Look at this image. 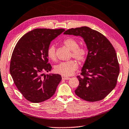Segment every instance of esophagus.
<instances>
[{"mask_svg":"<svg viewBox=\"0 0 129 129\" xmlns=\"http://www.w3.org/2000/svg\"><path fill=\"white\" fill-rule=\"evenodd\" d=\"M62 80H69L70 79V77H66V76H62Z\"/></svg>","mask_w":129,"mask_h":129,"instance_id":"esophagus-1","label":"esophagus"}]
</instances>
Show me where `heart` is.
<instances>
[{
    "instance_id": "1",
    "label": "heart",
    "mask_w": 129,
    "mask_h": 129,
    "mask_svg": "<svg viewBox=\"0 0 129 129\" xmlns=\"http://www.w3.org/2000/svg\"><path fill=\"white\" fill-rule=\"evenodd\" d=\"M64 45L71 51V56L79 61H83L86 59L87 52L85 48L80 47L78 41L73 38H67L63 42ZM47 56L52 61L57 60L56 48L54 45L50 46L47 51ZM78 63L75 61L71 60L60 63L54 67L55 73L64 76L72 75L78 68Z\"/></svg>"
}]
</instances>
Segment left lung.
<instances>
[{
	"mask_svg": "<svg viewBox=\"0 0 129 129\" xmlns=\"http://www.w3.org/2000/svg\"><path fill=\"white\" fill-rule=\"evenodd\" d=\"M64 35L82 37L88 49L82 76L77 77L80 83L76 94L90 102L104 99L115 87L120 72L114 47L102 34L87 27L70 29Z\"/></svg>",
	"mask_w": 129,
	"mask_h": 129,
	"instance_id": "obj_1",
	"label": "left lung"
}]
</instances>
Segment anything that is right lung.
<instances>
[{
  "label": "right lung",
  "instance_id": "right-lung-1",
  "mask_svg": "<svg viewBox=\"0 0 129 129\" xmlns=\"http://www.w3.org/2000/svg\"><path fill=\"white\" fill-rule=\"evenodd\" d=\"M64 29L37 28L25 34L13 50L10 73L14 83L25 99L39 103L51 98L62 80L58 74L44 75L51 71L47 51L51 41Z\"/></svg>",
  "mask_w": 129,
  "mask_h": 129
}]
</instances>
